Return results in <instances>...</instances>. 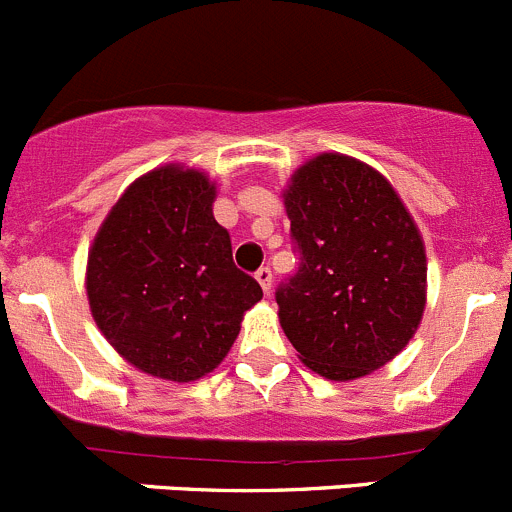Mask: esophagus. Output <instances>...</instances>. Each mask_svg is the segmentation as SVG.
<instances>
[{"label":"esophagus","mask_w":512,"mask_h":512,"mask_svg":"<svg viewBox=\"0 0 512 512\" xmlns=\"http://www.w3.org/2000/svg\"><path fill=\"white\" fill-rule=\"evenodd\" d=\"M256 281L261 284L264 294H271V281H274V274H271L269 266H261V269L256 271Z\"/></svg>","instance_id":"esophagus-1"}]
</instances>
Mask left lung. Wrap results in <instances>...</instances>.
<instances>
[{"label":"left lung","mask_w":512,"mask_h":512,"mask_svg":"<svg viewBox=\"0 0 512 512\" xmlns=\"http://www.w3.org/2000/svg\"><path fill=\"white\" fill-rule=\"evenodd\" d=\"M299 269L276 289L279 321L299 359L334 382L397 357L425 311L427 259L389 180L321 153L284 191Z\"/></svg>","instance_id":"left-lung-1"}]
</instances>
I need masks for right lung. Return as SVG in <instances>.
<instances>
[{
	"label": "right lung",
	"mask_w": 512,
	"mask_h": 512,
	"mask_svg": "<svg viewBox=\"0 0 512 512\" xmlns=\"http://www.w3.org/2000/svg\"><path fill=\"white\" fill-rule=\"evenodd\" d=\"M201 170L163 165L107 213L87 256V299L100 332L140 372L193 382L213 372L261 301L233 264Z\"/></svg>",
	"instance_id": "right-lung-1"
}]
</instances>
